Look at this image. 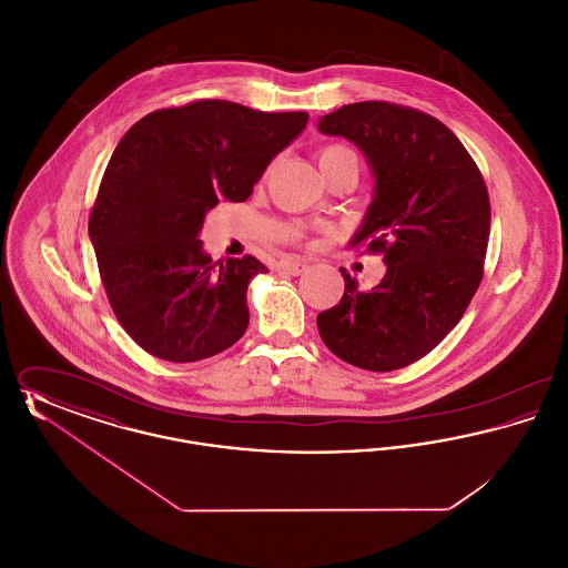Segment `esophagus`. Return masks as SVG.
Masks as SVG:
<instances>
[{
    "instance_id": "obj_1",
    "label": "esophagus",
    "mask_w": 568,
    "mask_h": 568,
    "mask_svg": "<svg viewBox=\"0 0 568 568\" xmlns=\"http://www.w3.org/2000/svg\"><path fill=\"white\" fill-rule=\"evenodd\" d=\"M281 268L297 276V274L308 271V262H306V260H285V262L281 264Z\"/></svg>"
}]
</instances>
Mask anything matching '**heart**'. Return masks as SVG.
I'll list each match as a JSON object with an SVG mask.
<instances>
[{
    "label": "heart",
    "mask_w": 568,
    "mask_h": 568,
    "mask_svg": "<svg viewBox=\"0 0 568 568\" xmlns=\"http://www.w3.org/2000/svg\"><path fill=\"white\" fill-rule=\"evenodd\" d=\"M317 162H320L322 172L329 170V168H336V165H343V163L359 165L357 153L353 151L352 146H345V144H327L320 151Z\"/></svg>",
    "instance_id": "b5f03b06"
}]
</instances>
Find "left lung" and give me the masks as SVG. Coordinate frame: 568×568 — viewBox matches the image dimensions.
<instances>
[{"label":"left lung","instance_id":"obj_1","mask_svg":"<svg viewBox=\"0 0 568 568\" xmlns=\"http://www.w3.org/2000/svg\"><path fill=\"white\" fill-rule=\"evenodd\" d=\"M317 128L347 138L371 165L373 202L349 246L383 253L387 266L371 292L341 271L345 294L317 315L320 336L357 368H405L456 327L481 283L484 176L456 134L419 110L357 102L324 114Z\"/></svg>","mask_w":568,"mask_h":568}]
</instances>
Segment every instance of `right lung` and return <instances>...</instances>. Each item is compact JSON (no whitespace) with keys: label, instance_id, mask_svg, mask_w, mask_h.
<instances>
[{"label":"right lung","instance_id":"obj_1","mask_svg":"<svg viewBox=\"0 0 568 568\" xmlns=\"http://www.w3.org/2000/svg\"><path fill=\"white\" fill-rule=\"evenodd\" d=\"M306 123V112L202 100L155 110L121 138L89 239L110 306L144 352L197 362L243 336L246 287L268 268L251 255L213 262L200 241L204 216L219 200H246Z\"/></svg>","mask_w":568,"mask_h":568}]
</instances>
